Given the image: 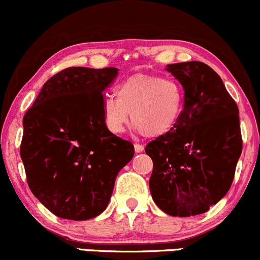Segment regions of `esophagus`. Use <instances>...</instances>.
Returning <instances> with one entry per match:
<instances>
[{
  "instance_id": "esophagus-1",
  "label": "esophagus",
  "mask_w": 260,
  "mask_h": 260,
  "mask_svg": "<svg viewBox=\"0 0 260 260\" xmlns=\"http://www.w3.org/2000/svg\"><path fill=\"white\" fill-rule=\"evenodd\" d=\"M134 147H135V152H138V153L144 151V146L140 145V144H135V145H134Z\"/></svg>"
}]
</instances>
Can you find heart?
I'll return each instance as SVG.
<instances>
[{
  "label": "heart",
  "instance_id": "heart-1",
  "mask_svg": "<svg viewBox=\"0 0 260 260\" xmlns=\"http://www.w3.org/2000/svg\"><path fill=\"white\" fill-rule=\"evenodd\" d=\"M184 108V92L177 82L163 77L136 74L116 87L115 95L102 103L104 124L119 135L130 121L147 138H161L176 127Z\"/></svg>",
  "mask_w": 260,
  "mask_h": 260
}]
</instances>
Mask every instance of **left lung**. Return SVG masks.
Returning <instances> with one entry per match:
<instances>
[{
    "label": "left lung",
    "instance_id": "1",
    "mask_svg": "<svg viewBox=\"0 0 260 260\" xmlns=\"http://www.w3.org/2000/svg\"><path fill=\"white\" fill-rule=\"evenodd\" d=\"M184 89L176 127L146 146L152 158L150 191L171 216L204 214L230 190L242 152L238 107L211 67L200 61L167 65Z\"/></svg>",
    "mask_w": 260,
    "mask_h": 260
}]
</instances>
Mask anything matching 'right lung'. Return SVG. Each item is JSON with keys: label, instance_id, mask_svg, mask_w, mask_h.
Wrapping results in <instances>:
<instances>
[{"label": "right lung", "instance_id": "right-lung-1", "mask_svg": "<svg viewBox=\"0 0 260 260\" xmlns=\"http://www.w3.org/2000/svg\"><path fill=\"white\" fill-rule=\"evenodd\" d=\"M118 69L69 67L44 83L23 118L20 157L31 193L54 215L83 221L107 209L134 145L104 124L103 92Z\"/></svg>", "mask_w": 260, "mask_h": 260}]
</instances>
